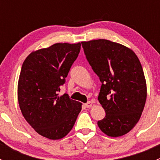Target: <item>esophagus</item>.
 I'll return each mask as SVG.
<instances>
[{
    "mask_svg": "<svg viewBox=\"0 0 160 160\" xmlns=\"http://www.w3.org/2000/svg\"><path fill=\"white\" fill-rule=\"evenodd\" d=\"M84 105H85V107L88 108H89L92 107V105H93V102H92V101H88V102L86 103Z\"/></svg>",
    "mask_w": 160,
    "mask_h": 160,
    "instance_id": "34e87169",
    "label": "esophagus"
}]
</instances>
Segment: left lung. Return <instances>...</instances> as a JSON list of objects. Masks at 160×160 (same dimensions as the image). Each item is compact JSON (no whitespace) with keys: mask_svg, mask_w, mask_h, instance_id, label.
I'll return each mask as SVG.
<instances>
[{"mask_svg":"<svg viewBox=\"0 0 160 160\" xmlns=\"http://www.w3.org/2000/svg\"><path fill=\"white\" fill-rule=\"evenodd\" d=\"M86 58L102 83L98 101L106 115L100 129L110 137L129 132L142 115L147 96L138 56L129 48L107 39L82 42Z\"/></svg>","mask_w":160,"mask_h":160,"instance_id":"1","label":"left lung"}]
</instances>
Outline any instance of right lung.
Segmentation results:
<instances>
[{
	"instance_id": "right-lung-1",
	"label": "right lung",
	"mask_w": 160,
	"mask_h": 160,
	"mask_svg": "<svg viewBox=\"0 0 160 160\" xmlns=\"http://www.w3.org/2000/svg\"><path fill=\"white\" fill-rule=\"evenodd\" d=\"M80 46V42L56 43L31 52L22 64L18 83L21 111L37 133L49 139L65 137L82 109L81 103L67 93H58Z\"/></svg>"
}]
</instances>
